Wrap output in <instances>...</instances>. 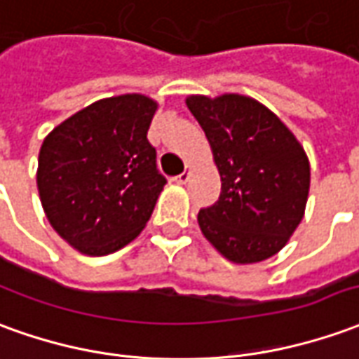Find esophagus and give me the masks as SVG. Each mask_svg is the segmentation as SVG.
Instances as JSON below:
<instances>
[{
    "mask_svg": "<svg viewBox=\"0 0 359 359\" xmlns=\"http://www.w3.org/2000/svg\"><path fill=\"white\" fill-rule=\"evenodd\" d=\"M188 179H190V171L180 172L179 177H175V180H177L179 184H184V182H188Z\"/></svg>",
    "mask_w": 359,
    "mask_h": 359,
    "instance_id": "1",
    "label": "esophagus"
}]
</instances>
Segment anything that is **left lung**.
Masks as SVG:
<instances>
[{
	"instance_id": "1",
	"label": "left lung",
	"mask_w": 359,
	"mask_h": 359,
	"mask_svg": "<svg viewBox=\"0 0 359 359\" xmlns=\"http://www.w3.org/2000/svg\"><path fill=\"white\" fill-rule=\"evenodd\" d=\"M222 177L217 202L202 208L204 237L237 264L270 258L303 219L309 159L274 112L250 97H188Z\"/></svg>"
}]
</instances>
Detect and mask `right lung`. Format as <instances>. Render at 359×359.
<instances>
[{
    "label": "right lung",
    "instance_id": "right-lung-1",
    "mask_svg": "<svg viewBox=\"0 0 359 359\" xmlns=\"http://www.w3.org/2000/svg\"><path fill=\"white\" fill-rule=\"evenodd\" d=\"M157 102L120 95L89 104L44 137L36 184L50 225L91 257L142 233L167 179L147 142Z\"/></svg>",
    "mask_w": 359,
    "mask_h": 359
}]
</instances>
